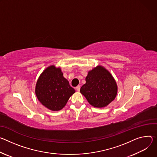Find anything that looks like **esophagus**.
I'll list each match as a JSON object with an SVG mask.
<instances>
[{"label": "esophagus", "mask_w": 157, "mask_h": 157, "mask_svg": "<svg viewBox=\"0 0 157 157\" xmlns=\"http://www.w3.org/2000/svg\"><path fill=\"white\" fill-rule=\"evenodd\" d=\"M75 89H76V90H77V91H80V85H78L77 86H76Z\"/></svg>", "instance_id": "1"}]
</instances>
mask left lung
Here are the masks:
<instances>
[{"mask_svg": "<svg viewBox=\"0 0 157 157\" xmlns=\"http://www.w3.org/2000/svg\"><path fill=\"white\" fill-rule=\"evenodd\" d=\"M86 83L80 88V93L89 103L98 108L105 107L111 103L117 94V85L110 72L101 66L89 71Z\"/></svg>", "mask_w": 157, "mask_h": 157, "instance_id": "obj_1", "label": "left lung"}]
</instances>
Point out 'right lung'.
<instances>
[{
    "label": "right lung",
    "instance_id": "right-lung-1",
    "mask_svg": "<svg viewBox=\"0 0 157 157\" xmlns=\"http://www.w3.org/2000/svg\"><path fill=\"white\" fill-rule=\"evenodd\" d=\"M75 92L74 89L63 77L61 69L54 65L48 67L42 73L36 86L38 100L52 111L63 109L70 97Z\"/></svg>",
    "mask_w": 157,
    "mask_h": 157
}]
</instances>
